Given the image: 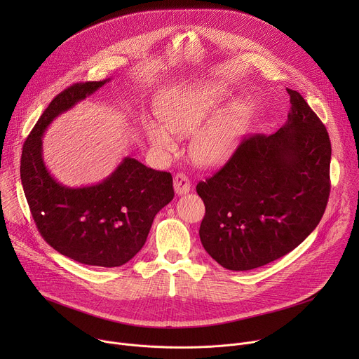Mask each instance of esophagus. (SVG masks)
Returning a JSON list of instances; mask_svg holds the SVG:
<instances>
[{
	"label": "esophagus",
	"instance_id": "esophagus-1",
	"mask_svg": "<svg viewBox=\"0 0 359 359\" xmlns=\"http://www.w3.org/2000/svg\"><path fill=\"white\" fill-rule=\"evenodd\" d=\"M173 184H175V190L177 194H184L190 190V180L184 173H177L173 179Z\"/></svg>",
	"mask_w": 359,
	"mask_h": 359
}]
</instances>
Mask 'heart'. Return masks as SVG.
Listing matches in <instances>:
<instances>
[{"label": "heart", "instance_id": "1", "mask_svg": "<svg viewBox=\"0 0 359 359\" xmlns=\"http://www.w3.org/2000/svg\"><path fill=\"white\" fill-rule=\"evenodd\" d=\"M223 99V89L212 82L169 90L158 109L163 126L144 123L150 143L161 151H172L176 149L173 134L193 135L190 151L197 163H223L233 155L245 132V112L241 108L230 107L215 111Z\"/></svg>", "mask_w": 359, "mask_h": 359}]
</instances>
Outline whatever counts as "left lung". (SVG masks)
Listing matches in <instances>:
<instances>
[{"label": "left lung", "mask_w": 359, "mask_h": 359, "mask_svg": "<svg viewBox=\"0 0 359 359\" xmlns=\"http://www.w3.org/2000/svg\"><path fill=\"white\" fill-rule=\"evenodd\" d=\"M276 133L244 137L227 163L196 186L206 215L201 244L222 267L247 271L292 251L318 226L330 197L331 142L292 89Z\"/></svg>", "instance_id": "left-lung-1"}]
</instances>
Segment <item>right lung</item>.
<instances>
[{
	"mask_svg": "<svg viewBox=\"0 0 359 359\" xmlns=\"http://www.w3.org/2000/svg\"><path fill=\"white\" fill-rule=\"evenodd\" d=\"M109 79L78 82L58 93L22 146L21 182L42 238L62 255L96 267H119L143 247L153 219L175 197L168 172L125 158L104 182L86 187L58 183L42 159V133L58 115Z\"/></svg>",
	"mask_w": 359,
	"mask_h": 359,
	"instance_id": "add662e5",
	"label": "right lung"
}]
</instances>
